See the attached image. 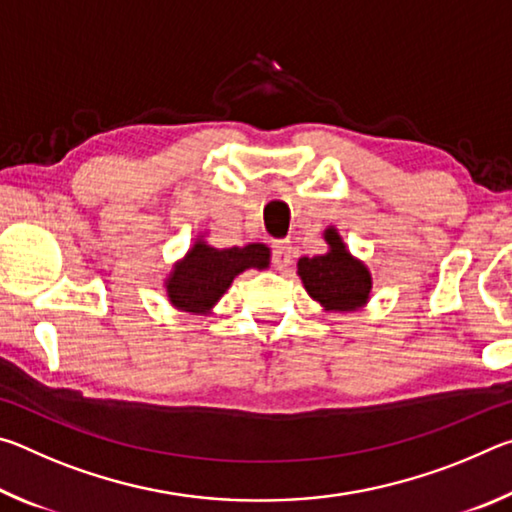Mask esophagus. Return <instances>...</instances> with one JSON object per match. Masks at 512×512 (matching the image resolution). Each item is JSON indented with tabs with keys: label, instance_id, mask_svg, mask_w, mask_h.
I'll list each match as a JSON object with an SVG mask.
<instances>
[{
	"label": "esophagus",
	"instance_id": "34e87169",
	"mask_svg": "<svg viewBox=\"0 0 512 512\" xmlns=\"http://www.w3.org/2000/svg\"><path fill=\"white\" fill-rule=\"evenodd\" d=\"M291 264V246L287 241H277L273 246V266L275 268H287Z\"/></svg>",
	"mask_w": 512,
	"mask_h": 512
}]
</instances>
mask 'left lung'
Instances as JSON below:
<instances>
[{"label":"left lung","instance_id":"1","mask_svg":"<svg viewBox=\"0 0 512 512\" xmlns=\"http://www.w3.org/2000/svg\"><path fill=\"white\" fill-rule=\"evenodd\" d=\"M323 239L327 253L298 259L302 287L327 314L361 311L372 293L370 268L350 253L334 225L325 228Z\"/></svg>","mask_w":512,"mask_h":512}]
</instances>
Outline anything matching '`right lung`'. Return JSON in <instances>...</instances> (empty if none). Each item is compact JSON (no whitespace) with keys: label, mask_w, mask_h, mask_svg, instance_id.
<instances>
[{"label":"right lung","mask_w":512,"mask_h":512,"mask_svg":"<svg viewBox=\"0 0 512 512\" xmlns=\"http://www.w3.org/2000/svg\"><path fill=\"white\" fill-rule=\"evenodd\" d=\"M271 266V248L266 244L214 248L201 232L187 253L171 266L164 277V293L169 305L189 316H210L216 302L230 289L235 277L248 268Z\"/></svg>","instance_id":"obj_1"}]
</instances>
